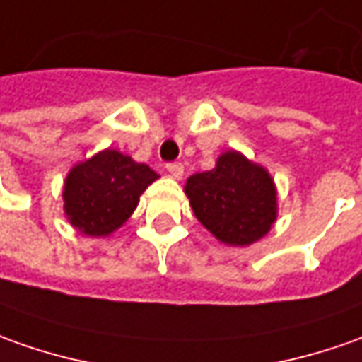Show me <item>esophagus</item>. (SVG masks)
Wrapping results in <instances>:
<instances>
[{"label": "esophagus", "instance_id": "esophagus-1", "mask_svg": "<svg viewBox=\"0 0 362 362\" xmlns=\"http://www.w3.org/2000/svg\"><path fill=\"white\" fill-rule=\"evenodd\" d=\"M166 170H168V174H170L172 178L180 180L182 174H184V166H182L180 162H170V164H166Z\"/></svg>", "mask_w": 362, "mask_h": 362}]
</instances>
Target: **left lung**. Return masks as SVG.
<instances>
[{
	"label": "left lung",
	"mask_w": 362,
	"mask_h": 362,
	"mask_svg": "<svg viewBox=\"0 0 362 362\" xmlns=\"http://www.w3.org/2000/svg\"><path fill=\"white\" fill-rule=\"evenodd\" d=\"M184 192L198 222L228 245H250L272 230L277 192L264 166L228 150L216 168L186 180Z\"/></svg>",
	"instance_id": "left-lung-1"
}]
</instances>
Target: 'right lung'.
Returning <instances> with one entry per match:
<instances>
[{
	"instance_id": "add662e5",
	"label": "right lung",
	"mask_w": 362,
	"mask_h": 362,
	"mask_svg": "<svg viewBox=\"0 0 362 362\" xmlns=\"http://www.w3.org/2000/svg\"><path fill=\"white\" fill-rule=\"evenodd\" d=\"M158 174L119 150H100L78 162L65 178V216L73 228L93 238L119 230L139 206L142 192Z\"/></svg>"
}]
</instances>
